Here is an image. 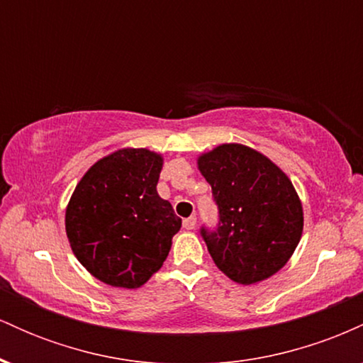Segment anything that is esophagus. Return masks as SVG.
<instances>
[{
	"instance_id": "1",
	"label": "esophagus",
	"mask_w": 363,
	"mask_h": 363,
	"mask_svg": "<svg viewBox=\"0 0 363 363\" xmlns=\"http://www.w3.org/2000/svg\"><path fill=\"white\" fill-rule=\"evenodd\" d=\"M182 225H184L186 230H193L196 227V216H189V218H186L184 222H182Z\"/></svg>"
}]
</instances>
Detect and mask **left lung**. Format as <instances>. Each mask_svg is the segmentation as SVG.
I'll return each mask as SVG.
<instances>
[{
	"label": "left lung",
	"instance_id": "1",
	"mask_svg": "<svg viewBox=\"0 0 363 363\" xmlns=\"http://www.w3.org/2000/svg\"><path fill=\"white\" fill-rule=\"evenodd\" d=\"M198 169L218 206V227H203L201 235L220 272L240 285L280 272L303 230L302 203L289 176L240 143L201 153Z\"/></svg>",
	"mask_w": 363,
	"mask_h": 363
}]
</instances>
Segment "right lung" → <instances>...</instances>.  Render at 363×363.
I'll return each instance as SVG.
<instances>
[{"instance_id":"1","label":"right lung","mask_w":363,"mask_h":363,"mask_svg":"<svg viewBox=\"0 0 363 363\" xmlns=\"http://www.w3.org/2000/svg\"><path fill=\"white\" fill-rule=\"evenodd\" d=\"M164 158L121 148L95 162L66 206V235L91 277L140 289L167 259L181 218L157 193Z\"/></svg>"}]
</instances>
